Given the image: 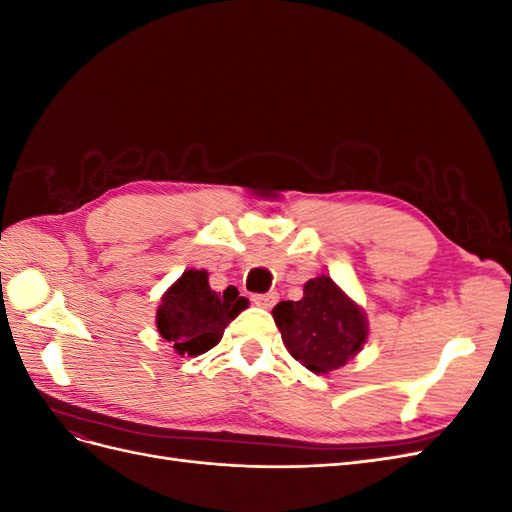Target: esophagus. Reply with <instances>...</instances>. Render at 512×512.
<instances>
[{"label":"esophagus","mask_w":512,"mask_h":512,"mask_svg":"<svg viewBox=\"0 0 512 512\" xmlns=\"http://www.w3.org/2000/svg\"><path fill=\"white\" fill-rule=\"evenodd\" d=\"M252 301H254V305H258V307L271 309V307L277 303V292H267V294H254Z\"/></svg>","instance_id":"obj_1"}]
</instances>
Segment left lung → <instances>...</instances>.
Masks as SVG:
<instances>
[{
    "label": "left lung",
    "instance_id": "left-lung-1",
    "mask_svg": "<svg viewBox=\"0 0 512 512\" xmlns=\"http://www.w3.org/2000/svg\"><path fill=\"white\" fill-rule=\"evenodd\" d=\"M273 318L288 352L314 374L344 367L369 333L363 309L327 275L309 280L301 301L277 303Z\"/></svg>",
    "mask_w": 512,
    "mask_h": 512
}]
</instances>
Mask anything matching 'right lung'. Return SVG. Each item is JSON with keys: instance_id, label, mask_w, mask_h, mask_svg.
Here are the masks:
<instances>
[{"instance_id": "obj_1", "label": "right lung", "mask_w": 512, "mask_h": 512, "mask_svg": "<svg viewBox=\"0 0 512 512\" xmlns=\"http://www.w3.org/2000/svg\"><path fill=\"white\" fill-rule=\"evenodd\" d=\"M207 277V271L188 269L160 301L158 331L177 354L198 356L218 346L230 320L250 303L232 286L224 294L211 290Z\"/></svg>"}]
</instances>
